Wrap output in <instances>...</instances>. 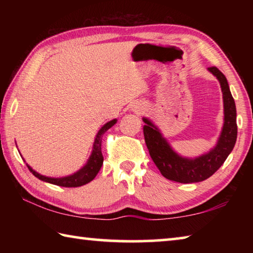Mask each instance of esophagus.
Masks as SVG:
<instances>
[{
    "instance_id": "esophagus-1",
    "label": "esophagus",
    "mask_w": 253,
    "mask_h": 253,
    "mask_svg": "<svg viewBox=\"0 0 253 253\" xmlns=\"http://www.w3.org/2000/svg\"><path fill=\"white\" fill-rule=\"evenodd\" d=\"M135 111H136V113H140V111H142V107H136Z\"/></svg>"
}]
</instances>
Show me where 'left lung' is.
Returning a JSON list of instances; mask_svg holds the SVG:
<instances>
[{
  "mask_svg": "<svg viewBox=\"0 0 253 253\" xmlns=\"http://www.w3.org/2000/svg\"><path fill=\"white\" fill-rule=\"evenodd\" d=\"M209 71L216 77L223 93L224 123L219 140L214 148L195 158L179 156L169 146L158 128L147 118H143L145 143L149 155L164 177L178 183H196L204 181L216 172L232 152L237 142V109L231 95L228 80L216 67H210Z\"/></svg>",
  "mask_w": 253,
  "mask_h": 253,
  "instance_id": "8db88e82",
  "label": "left lung"
}]
</instances>
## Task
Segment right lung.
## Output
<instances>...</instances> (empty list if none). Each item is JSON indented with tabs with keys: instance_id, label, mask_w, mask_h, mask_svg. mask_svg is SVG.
<instances>
[{
	"instance_id": "1",
	"label": "right lung",
	"mask_w": 253,
	"mask_h": 253,
	"mask_svg": "<svg viewBox=\"0 0 253 253\" xmlns=\"http://www.w3.org/2000/svg\"><path fill=\"white\" fill-rule=\"evenodd\" d=\"M116 122L117 119H113V121L105 124V125L100 128V130L98 131V134L96 135L91 155L89 157L87 164L75 174L69 175V176H66V177L54 178V177L43 176V175L36 172V170L32 169L27 164L28 169H30V172L34 175V176L41 179V181L48 182L50 184H54V185H59L63 187H78V186H83L89 182H91L92 179L96 177L98 172L100 170L102 162H104V156H102V153H101L102 135H104L110 127H113L115 124H116Z\"/></svg>"
}]
</instances>
